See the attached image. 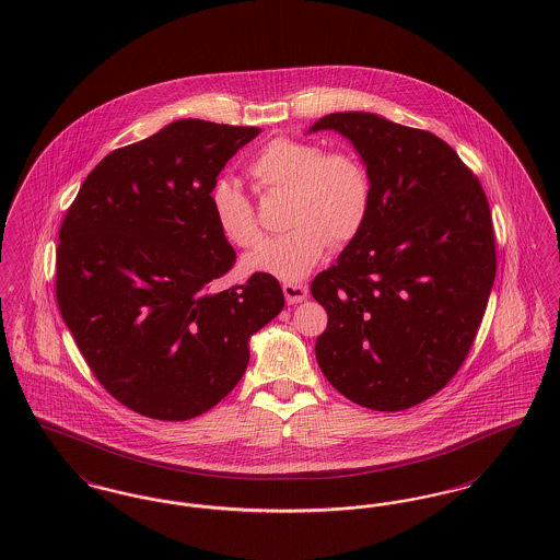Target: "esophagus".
<instances>
[{
  "instance_id": "1",
  "label": "esophagus",
  "mask_w": 560,
  "mask_h": 560,
  "mask_svg": "<svg viewBox=\"0 0 560 560\" xmlns=\"http://www.w3.org/2000/svg\"><path fill=\"white\" fill-rule=\"evenodd\" d=\"M283 293H285L288 304H300L306 300L308 288L300 285V283H283Z\"/></svg>"
}]
</instances>
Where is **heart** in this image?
Masks as SVG:
<instances>
[{
	"label": "heart",
	"mask_w": 560,
	"mask_h": 560,
	"mask_svg": "<svg viewBox=\"0 0 560 560\" xmlns=\"http://www.w3.org/2000/svg\"><path fill=\"white\" fill-rule=\"evenodd\" d=\"M249 176L267 192H288L285 226L290 233L268 240L243 258V270L300 281L319 265L325 252L354 240L372 210V178L354 153L323 149L293 138H275L249 163ZM213 218L240 247L262 237L249 199L229 180L210 192Z\"/></svg>",
	"instance_id": "b5f03b06"
}]
</instances>
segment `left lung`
Instances as JSON below:
<instances>
[{
  "label": "left lung",
  "mask_w": 560,
  "mask_h": 560,
  "mask_svg": "<svg viewBox=\"0 0 560 560\" xmlns=\"http://www.w3.org/2000/svg\"><path fill=\"white\" fill-rule=\"evenodd\" d=\"M352 142L372 210L313 298L327 311L320 372L347 399L400 411L436 395L472 347L495 279L491 212L477 176L439 136L347 110L308 132Z\"/></svg>",
  "instance_id": "obj_1"
}]
</instances>
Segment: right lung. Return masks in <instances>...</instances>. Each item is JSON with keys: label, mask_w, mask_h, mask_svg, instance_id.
Wrapping results in <instances>:
<instances>
[{"label": "right lung", "mask_w": 560, "mask_h": 560, "mask_svg": "<svg viewBox=\"0 0 560 560\" xmlns=\"http://www.w3.org/2000/svg\"><path fill=\"white\" fill-rule=\"evenodd\" d=\"M258 128L178 119L115 149L58 233L56 302L98 382L136 413L183 422L224 399L249 338L285 304L279 281L213 290L235 265L210 192Z\"/></svg>", "instance_id": "add662e5"}]
</instances>
